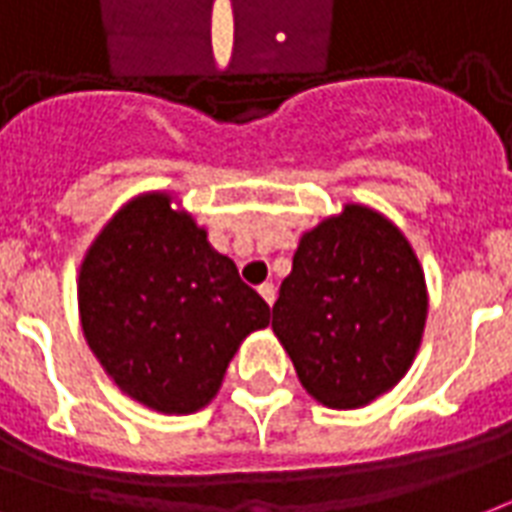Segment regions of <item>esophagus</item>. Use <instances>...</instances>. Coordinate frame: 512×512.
<instances>
[{"instance_id": "1", "label": "esophagus", "mask_w": 512, "mask_h": 512, "mask_svg": "<svg viewBox=\"0 0 512 512\" xmlns=\"http://www.w3.org/2000/svg\"><path fill=\"white\" fill-rule=\"evenodd\" d=\"M257 293L263 295V301H266L268 306H274V301H276V287L274 285H268V282H266V285L257 287Z\"/></svg>"}]
</instances>
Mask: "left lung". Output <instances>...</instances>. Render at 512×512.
<instances>
[{
  "label": "left lung",
  "instance_id": "left-lung-1",
  "mask_svg": "<svg viewBox=\"0 0 512 512\" xmlns=\"http://www.w3.org/2000/svg\"><path fill=\"white\" fill-rule=\"evenodd\" d=\"M426 314L410 241L380 211L347 203L301 236L271 328L309 396L358 410L410 372Z\"/></svg>",
  "mask_w": 512,
  "mask_h": 512
}]
</instances>
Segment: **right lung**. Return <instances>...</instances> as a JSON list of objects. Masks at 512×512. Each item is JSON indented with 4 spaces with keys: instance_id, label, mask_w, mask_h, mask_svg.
<instances>
[{
    "instance_id": "right-lung-1",
    "label": "right lung",
    "mask_w": 512,
    "mask_h": 512,
    "mask_svg": "<svg viewBox=\"0 0 512 512\" xmlns=\"http://www.w3.org/2000/svg\"><path fill=\"white\" fill-rule=\"evenodd\" d=\"M86 342L105 374L149 410L189 415L214 399L271 309L170 192H143L108 219L78 274Z\"/></svg>"
}]
</instances>
